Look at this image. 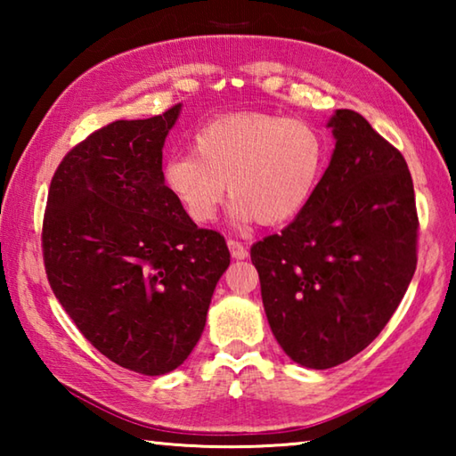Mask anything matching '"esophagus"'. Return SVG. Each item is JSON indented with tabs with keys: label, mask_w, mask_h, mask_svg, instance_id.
<instances>
[{
	"label": "esophagus",
	"mask_w": 456,
	"mask_h": 456,
	"mask_svg": "<svg viewBox=\"0 0 456 456\" xmlns=\"http://www.w3.org/2000/svg\"><path fill=\"white\" fill-rule=\"evenodd\" d=\"M227 245H229L231 257H233V259H245L247 256H249V251H247V247H245L243 243L235 241V239H229Z\"/></svg>",
	"instance_id": "obj_1"
}]
</instances>
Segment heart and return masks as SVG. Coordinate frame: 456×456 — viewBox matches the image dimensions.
I'll list each match as a JSON object with an SVG mask.
<instances>
[{
    "mask_svg": "<svg viewBox=\"0 0 456 456\" xmlns=\"http://www.w3.org/2000/svg\"><path fill=\"white\" fill-rule=\"evenodd\" d=\"M326 160V138L310 122L247 112L197 130L192 152L168 159L163 181L197 225L215 219L225 184L239 223L281 225L310 203Z\"/></svg>",
    "mask_w": 456,
    "mask_h": 456,
    "instance_id": "heart-1",
    "label": "heart"
}]
</instances>
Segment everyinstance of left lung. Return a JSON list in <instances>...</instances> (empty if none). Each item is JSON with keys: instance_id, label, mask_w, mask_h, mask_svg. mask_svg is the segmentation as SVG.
I'll return each instance as SVG.
<instances>
[{"instance_id": "1", "label": "left lung", "mask_w": 456, "mask_h": 456, "mask_svg": "<svg viewBox=\"0 0 456 456\" xmlns=\"http://www.w3.org/2000/svg\"><path fill=\"white\" fill-rule=\"evenodd\" d=\"M336 146L305 209L251 247L277 344L312 370L362 352L396 312L416 269L406 160L362 114L328 120Z\"/></svg>"}]
</instances>
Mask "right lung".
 I'll list each match as a JSON object with an SVG mask.
<instances>
[{"instance_id":"right-lung-1","label":"right lung","mask_w":456,"mask_h":456,"mask_svg":"<svg viewBox=\"0 0 456 456\" xmlns=\"http://www.w3.org/2000/svg\"><path fill=\"white\" fill-rule=\"evenodd\" d=\"M181 108L90 134L60 163L44 217L53 296L100 354L144 376L189 358L229 267L225 239L199 229L165 187L163 146Z\"/></svg>"}]
</instances>
